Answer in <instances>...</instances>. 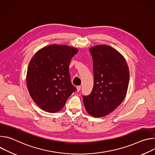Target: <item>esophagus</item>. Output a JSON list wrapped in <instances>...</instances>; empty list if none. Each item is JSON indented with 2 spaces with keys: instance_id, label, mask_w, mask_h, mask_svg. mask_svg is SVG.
I'll return each mask as SVG.
<instances>
[{
  "instance_id": "34e87169",
  "label": "esophagus",
  "mask_w": 155,
  "mask_h": 155,
  "mask_svg": "<svg viewBox=\"0 0 155 155\" xmlns=\"http://www.w3.org/2000/svg\"><path fill=\"white\" fill-rule=\"evenodd\" d=\"M80 89H81V86H77V92L80 91Z\"/></svg>"
}]
</instances>
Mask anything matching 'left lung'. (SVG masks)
<instances>
[{"mask_svg": "<svg viewBox=\"0 0 155 155\" xmlns=\"http://www.w3.org/2000/svg\"><path fill=\"white\" fill-rule=\"evenodd\" d=\"M93 60L94 86L91 93L83 96L86 112L96 118L110 114L124 99L129 71L124 56L113 47L97 45L90 48Z\"/></svg>", "mask_w": 155, "mask_h": 155, "instance_id": "1", "label": "left lung"}]
</instances>
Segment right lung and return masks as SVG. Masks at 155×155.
<instances>
[{
	"label": "right lung",
	"mask_w": 155,
	"mask_h": 155,
	"mask_svg": "<svg viewBox=\"0 0 155 155\" xmlns=\"http://www.w3.org/2000/svg\"><path fill=\"white\" fill-rule=\"evenodd\" d=\"M78 52L74 47L52 44L40 49L31 59L26 75L28 90L44 111L59 112L77 90L71 83L69 68Z\"/></svg>",
	"instance_id": "right-lung-1"
}]
</instances>
